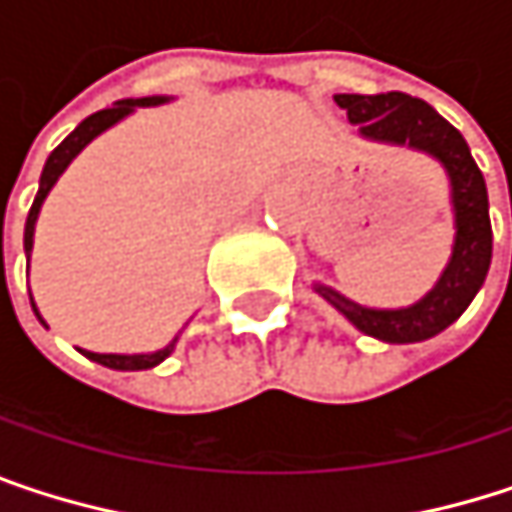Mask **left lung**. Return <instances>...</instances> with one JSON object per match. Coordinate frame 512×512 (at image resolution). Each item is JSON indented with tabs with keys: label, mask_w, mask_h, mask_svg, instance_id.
<instances>
[{
	"label": "left lung",
	"mask_w": 512,
	"mask_h": 512,
	"mask_svg": "<svg viewBox=\"0 0 512 512\" xmlns=\"http://www.w3.org/2000/svg\"><path fill=\"white\" fill-rule=\"evenodd\" d=\"M335 103L347 112L350 124L373 142L412 148L442 162L451 180L454 204V252L436 281V287L409 308H364L341 296L326 284L314 290L338 308L358 332L379 338L385 344H415L445 332L471 305L486 281L492 263V225H489V195L486 180L471 159L462 133L448 124L430 103L409 97L403 91L388 94H335Z\"/></svg>",
	"instance_id": "obj_1"
}]
</instances>
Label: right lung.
Masks as SVG:
<instances>
[{
	"mask_svg": "<svg viewBox=\"0 0 512 512\" xmlns=\"http://www.w3.org/2000/svg\"><path fill=\"white\" fill-rule=\"evenodd\" d=\"M168 97H139V100H118L115 106H109V109H100V112H94V115H88L55 151L47 159V165H44V171H41V186H38V195H35V204H32V210H29V216H26V234H23V249H26V255H32V246H35V222H38V213H41V204H44V198L50 195V189L55 186V180L64 174V168L76 159V154L88 145V142H94L100 133H106L109 127H115L121 118H127L136 106H159V103H165ZM29 299H32V293H29ZM32 308H35V302H32ZM35 317L44 323V317H41V311L35 308ZM47 326V323H44ZM174 344H177V338L165 347V350H156V353H139V356H118V353H88V350H79L85 358H91V361H97V364H103V367H112V370H148V367H156L159 361H165V358L171 356V350H174Z\"/></svg>",
	"mask_w": 512,
	"mask_h": 512,
	"instance_id": "right-lung-1",
	"label": "right lung"
}]
</instances>
